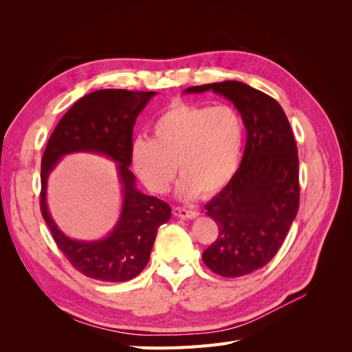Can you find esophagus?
I'll list each match as a JSON object with an SVG mask.
<instances>
[{"instance_id":"34e87169","label":"esophagus","mask_w":352,"mask_h":352,"mask_svg":"<svg viewBox=\"0 0 352 352\" xmlns=\"http://www.w3.org/2000/svg\"><path fill=\"white\" fill-rule=\"evenodd\" d=\"M173 216L179 219H195L198 212L192 210H185L182 207H173Z\"/></svg>"}]
</instances>
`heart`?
Here are the masks:
<instances>
[{
	"mask_svg": "<svg viewBox=\"0 0 352 352\" xmlns=\"http://www.w3.org/2000/svg\"><path fill=\"white\" fill-rule=\"evenodd\" d=\"M245 129L230 105L175 102L153 124L151 138H136L132 166L145 186L164 194L176 177L177 198L212 195L235 177L243 153Z\"/></svg>",
	"mask_w": 352,
	"mask_h": 352,
	"instance_id": "heart-1",
	"label": "heart"
}]
</instances>
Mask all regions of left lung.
Listing matches in <instances>:
<instances>
[{"label":"left lung","mask_w":352,"mask_h":352,"mask_svg":"<svg viewBox=\"0 0 352 352\" xmlns=\"http://www.w3.org/2000/svg\"><path fill=\"white\" fill-rule=\"evenodd\" d=\"M207 91L233 102L247 129V144L235 177L206 206L219 236L202 252V260L223 278H239L274 257L296 217L298 150L285 111L267 94L238 80L184 92Z\"/></svg>","instance_id":"obj_1"}]
</instances>
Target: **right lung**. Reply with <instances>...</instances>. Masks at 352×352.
I'll return each instance as SVG.
<instances>
[{
  "mask_svg": "<svg viewBox=\"0 0 352 352\" xmlns=\"http://www.w3.org/2000/svg\"><path fill=\"white\" fill-rule=\"evenodd\" d=\"M154 95V91L126 89H100L85 95L61 117L42 155V217L73 267L91 279L126 282L140 274L150 261L158 228L172 216L167 202L136 188L129 170L133 124ZM73 152L100 153L118 164L124 195L121 216L109 235L97 241L69 239L55 225L46 206L47 176L63 156Z\"/></svg>",
  "mask_w": 352,
  "mask_h": 352,
  "instance_id": "right-lung-1",
  "label": "right lung"
}]
</instances>
